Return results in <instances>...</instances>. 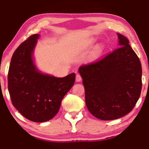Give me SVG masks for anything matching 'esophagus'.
Here are the masks:
<instances>
[{
    "mask_svg": "<svg viewBox=\"0 0 149 149\" xmlns=\"http://www.w3.org/2000/svg\"><path fill=\"white\" fill-rule=\"evenodd\" d=\"M81 80H82L81 76H80L79 73H77L76 76V81L77 82H80Z\"/></svg>",
    "mask_w": 149,
    "mask_h": 149,
    "instance_id": "esophagus-1",
    "label": "esophagus"
}]
</instances>
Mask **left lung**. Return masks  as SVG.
I'll return each instance as SVG.
<instances>
[{
	"label": "left lung",
	"mask_w": 149,
	"mask_h": 149,
	"mask_svg": "<svg viewBox=\"0 0 149 149\" xmlns=\"http://www.w3.org/2000/svg\"><path fill=\"white\" fill-rule=\"evenodd\" d=\"M117 35L121 47L79 68L87 108L95 117L103 120L129 113L139 100L142 87L139 57L127 38Z\"/></svg>",
	"instance_id": "left-lung-1"
}]
</instances>
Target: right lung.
<instances>
[{
    "mask_svg": "<svg viewBox=\"0 0 149 149\" xmlns=\"http://www.w3.org/2000/svg\"><path fill=\"white\" fill-rule=\"evenodd\" d=\"M38 37V34L31 36L13 53L8 87L12 103L18 111L29 120L42 123L59 111L63 97L74 84L76 74L55 78L39 72L32 59Z\"/></svg>",
    "mask_w": 149,
    "mask_h": 149,
    "instance_id": "add662e5",
    "label": "right lung"
}]
</instances>
